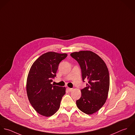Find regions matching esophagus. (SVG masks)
I'll return each instance as SVG.
<instances>
[{
  "label": "esophagus",
  "mask_w": 135,
  "mask_h": 135,
  "mask_svg": "<svg viewBox=\"0 0 135 135\" xmlns=\"http://www.w3.org/2000/svg\"><path fill=\"white\" fill-rule=\"evenodd\" d=\"M67 89H68V90L69 91H72L73 90V89L70 88H67Z\"/></svg>",
  "instance_id": "esophagus-1"
}]
</instances>
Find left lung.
Masks as SVG:
<instances>
[{
	"instance_id": "obj_1",
	"label": "left lung",
	"mask_w": 135,
	"mask_h": 135,
	"mask_svg": "<svg viewBox=\"0 0 135 135\" xmlns=\"http://www.w3.org/2000/svg\"><path fill=\"white\" fill-rule=\"evenodd\" d=\"M81 67L82 80L88 79L86 87L81 90V97L76 101L82 112L91 115L105 104L109 88L108 67L103 60L90 51H81L70 54Z\"/></svg>"
}]
</instances>
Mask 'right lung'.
Listing matches in <instances>:
<instances>
[{
    "label": "right lung",
    "instance_id": "1",
    "mask_svg": "<svg viewBox=\"0 0 135 135\" xmlns=\"http://www.w3.org/2000/svg\"><path fill=\"white\" fill-rule=\"evenodd\" d=\"M67 54L49 52L42 55L32 64L27 75L28 99L40 115L49 117L58 110L66 88L51 84L60 62Z\"/></svg>",
    "mask_w": 135,
    "mask_h": 135
}]
</instances>
